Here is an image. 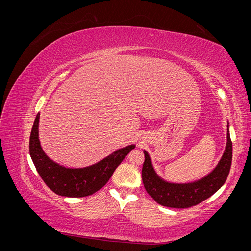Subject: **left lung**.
Instances as JSON below:
<instances>
[{
	"mask_svg": "<svg viewBox=\"0 0 251 251\" xmlns=\"http://www.w3.org/2000/svg\"><path fill=\"white\" fill-rule=\"evenodd\" d=\"M227 124V142L222 158L207 176L189 183H171L159 177L151 164L150 155L144 153L142 182L148 194L157 203L172 208H187L206 200L219 191L228 177L232 160V142Z\"/></svg>",
	"mask_w": 251,
	"mask_h": 251,
	"instance_id": "left-lung-1",
	"label": "left lung"
}]
</instances>
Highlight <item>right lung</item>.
Returning a JSON list of instances; mask_svg holds the SVG:
<instances>
[{"mask_svg":"<svg viewBox=\"0 0 251 251\" xmlns=\"http://www.w3.org/2000/svg\"><path fill=\"white\" fill-rule=\"evenodd\" d=\"M40 113L34 119L30 134L29 151L35 169L45 183L52 192L59 196L79 197L90 196L105 185L114 171L124 160L125 157L135 148L134 144L113 151L102 160L86 168L70 169L60 165L45 154L39 139Z\"/></svg>","mask_w":251,"mask_h":251,"instance_id":"right-lung-1","label":"right lung"}]
</instances>
